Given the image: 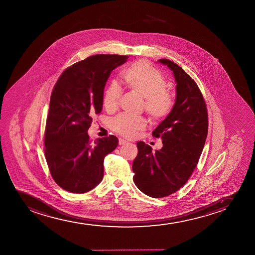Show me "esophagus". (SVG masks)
Here are the masks:
<instances>
[{
	"mask_svg": "<svg viewBox=\"0 0 255 255\" xmlns=\"http://www.w3.org/2000/svg\"><path fill=\"white\" fill-rule=\"evenodd\" d=\"M118 142H119V144H120V145H123V144H125V143H128V141L121 138L118 139Z\"/></svg>",
	"mask_w": 255,
	"mask_h": 255,
	"instance_id": "1",
	"label": "esophagus"
}]
</instances>
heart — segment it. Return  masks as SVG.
I'll use <instances>...</instances> for the list:
<instances>
[{
    "label": "heart",
    "mask_w": 255,
    "mask_h": 255,
    "mask_svg": "<svg viewBox=\"0 0 255 255\" xmlns=\"http://www.w3.org/2000/svg\"><path fill=\"white\" fill-rule=\"evenodd\" d=\"M123 80L132 91L144 98V111L154 122L163 120L171 113L174 105L172 94L167 88V81L161 71L145 60L135 62L123 71ZM123 91L117 82L106 88L103 95V105L107 111H114L120 101ZM111 126L118 134L132 138L144 128L143 117L121 114L111 122Z\"/></svg>",
    "instance_id": "1"
}]
</instances>
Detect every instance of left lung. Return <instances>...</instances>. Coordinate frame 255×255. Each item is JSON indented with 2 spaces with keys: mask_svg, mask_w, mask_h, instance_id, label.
<instances>
[{
  "mask_svg": "<svg viewBox=\"0 0 255 255\" xmlns=\"http://www.w3.org/2000/svg\"><path fill=\"white\" fill-rule=\"evenodd\" d=\"M173 70L177 82L173 110L153 131L163 146L153 152L144 142L137 143L132 162L133 182L147 196L161 198L185 185L198 163L208 136V116L199 87L180 66L159 59Z\"/></svg>",
  "mask_w": 255,
  "mask_h": 255,
  "instance_id": "8db88e82",
  "label": "left lung"
}]
</instances>
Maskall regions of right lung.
I'll return each instance as SVG.
<instances>
[{
  "label": "right lung",
  "mask_w": 255,
  "mask_h": 255,
  "mask_svg": "<svg viewBox=\"0 0 255 255\" xmlns=\"http://www.w3.org/2000/svg\"><path fill=\"white\" fill-rule=\"evenodd\" d=\"M128 56L97 54L66 68L53 87L44 152L53 180L71 193L88 192L104 176V159L118 144L114 135L90 139L88 130L103 106L104 88Z\"/></svg>",
  "instance_id": "right-lung-1"
}]
</instances>
